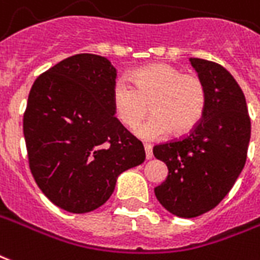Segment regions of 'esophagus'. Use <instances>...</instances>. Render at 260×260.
Masks as SVG:
<instances>
[{
  "mask_svg": "<svg viewBox=\"0 0 260 260\" xmlns=\"http://www.w3.org/2000/svg\"><path fill=\"white\" fill-rule=\"evenodd\" d=\"M145 151H146V158L151 159L153 158V147L147 143H145Z\"/></svg>",
  "mask_w": 260,
  "mask_h": 260,
  "instance_id": "34e87169",
  "label": "esophagus"
}]
</instances>
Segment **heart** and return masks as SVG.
<instances>
[{"label":"heart","instance_id":"heart-1","mask_svg":"<svg viewBox=\"0 0 260 260\" xmlns=\"http://www.w3.org/2000/svg\"><path fill=\"white\" fill-rule=\"evenodd\" d=\"M111 101L115 117L126 128L135 126L150 110L153 117L135 128L142 139L164 138L174 131L184 135L201 122L207 109V89L196 74L183 73L169 63L140 67L113 85Z\"/></svg>","mask_w":260,"mask_h":260}]
</instances>
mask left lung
<instances>
[{"mask_svg":"<svg viewBox=\"0 0 260 260\" xmlns=\"http://www.w3.org/2000/svg\"><path fill=\"white\" fill-rule=\"evenodd\" d=\"M190 63L205 84V114L187 136L153 149L168 167L155 197L179 218L200 216L226 197L245 165L251 139L247 102L234 77L213 61L190 57Z\"/></svg>","mask_w":260,"mask_h":260,"instance_id":"8db88e82","label":"left lung"}]
</instances>
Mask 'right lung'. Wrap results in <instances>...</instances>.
I'll return each mask as SVG.
<instances>
[{
  "instance_id": "obj_1",
  "label": "right lung",
  "mask_w": 260,
  "mask_h": 260,
  "mask_svg": "<svg viewBox=\"0 0 260 260\" xmlns=\"http://www.w3.org/2000/svg\"><path fill=\"white\" fill-rule=\"evenodd\" d=\"M115 77L109 59L80 53L41 74L28 93L23 134L30 171L67 212L99 208L117 178L146 158L142 142L114 117Z\"/></svg>"
}]
</instances>
